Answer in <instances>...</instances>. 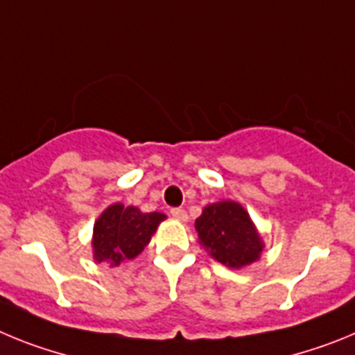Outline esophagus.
Here are the masks:
<instances>
[{
	"label": "esophagus",
	"instance_id": "1",
	"mask_svg": "<svg viewBox=\"0 0 355 355\" xmlns=\"http://www.w3.org/2000/svg\"><path fill=\"white\" fill-rule=\"evenodd\" d=\"M171 215L174 216L175 220H180V222H187L188 220V215H187V211H184L183 208H172Z\"/></svg>",
	"mask_w": 355,
	"mask_h": 355
}]
</instances>
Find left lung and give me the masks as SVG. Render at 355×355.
I'll list each match as a JSON object with an SVG mask.
<instances>
[{"instance_id":"obj_1","label":"left lung","mask_w":355,"mask_h":355,"mask_svg":"<svg viewBox=\"0 0 355 355\" xmlns=\"http://www.w3.org/2000/svg\"><path fill=\"white\" fill-rule=\"evenodd\" d=\"M199 243L213 259L229 268H241L259 259L263 243L245 208L234 200L213 202L196 220Z\"/></svg>"}]
</instances>
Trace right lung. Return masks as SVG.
<instances>
[{"mask_svg": "<svg viewBox=\"0 0 355 355\" xmlns=\"http://www.w3.org/2000/svg\"><path fill=\"white\" fill-rule=\"evenodd\" d=\"M165 218L163 213H142L135 206L126 208L121 202L108 206L94 224V259L117 266L137 258Z\"/></svg>", "mask_w": 355, "mask_h": 355, "instance_id": "obj_1", "label": "right lung"}]
</instances>
